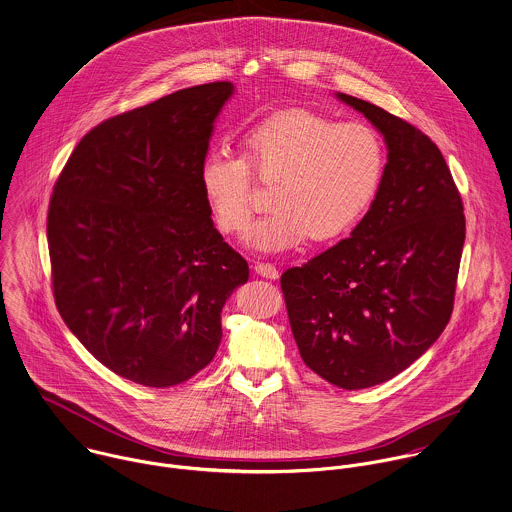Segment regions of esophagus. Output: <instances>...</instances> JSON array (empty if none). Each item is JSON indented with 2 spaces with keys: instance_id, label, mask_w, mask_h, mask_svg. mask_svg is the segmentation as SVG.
I'll return each mask as SVG.
<instances>
[{
  "instance_id": "esophagus-1",
  "label": "esophagus",
  "mask_w": 512,
  "mask_h": 512,
  "mask_svg": "<svg viewBox=\"0 0 512 512\" xmlns=\"http://www.w3.org/2000/svg\"><path fill=\"white\" fill-rule=\"evenodd\" d=\"M255 273L263 279H279V269L271 263H255Z\"/></svg>"
}]
</instances>
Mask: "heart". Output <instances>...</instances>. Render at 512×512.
<instances>
[{"label":"heart","mask_w":512,"mask_h":512,"mask_svg":"<svg viewBox=\"0 0 512 512\" xmlns=\"http://www.w3.org/2000/svg\"><path fill=\"white\" fill-rule=\"evenodd\" d=\"M241 145L245 158L210 149L198 178L224 233L241 231L251 218L253 174L275 182L269 200L275 210L243 235L245 245L261 253L294 249L308 235L316 241L340 237L369 210L385 176V145L373 127L306 110L253 125Z\"/></svg>","instance_id":"1"}]
</instances>
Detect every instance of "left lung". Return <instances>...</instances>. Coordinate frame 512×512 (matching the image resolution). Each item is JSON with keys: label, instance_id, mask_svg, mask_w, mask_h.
<instances>
[{"label": "left lung", "instance_id": "obj_1", "mask_svg": "<svg viewBox=\"0 0 512 512\" xmlns=\"http://www.w3.org/2000/svg\"><path fill=\"white\" fill-rule=\"evenodd\" d=\"M336 96L385 137V176L351 237L284 271L281 288L304 363L355 391L393 379L448 326L465 216L428 135L375 104Z\"/></svg>", "mask_w": 512, "mask_h": 512}]
</instances>
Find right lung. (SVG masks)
<instances>
[{
    "label": "right lung",
    "instance_id": "1",
    "mask_svg": "<svg viewBox=\"0 0 512 512\" xmlns=\"http://www.w3.org/2000/svg\"><path fill=\"white\" fill-rule=\"evenodd\" d=\"M231 94V82L192 86L102 121L53 190L58 312L102 365L143 387H174L214 359L222 308L249 279L198 178Z\"/></svg>",
    "mask_w": 512,
    "mask_h": 512
}]
</instances>
